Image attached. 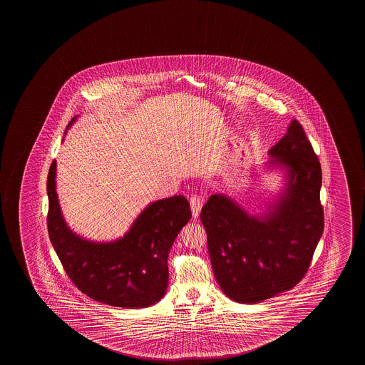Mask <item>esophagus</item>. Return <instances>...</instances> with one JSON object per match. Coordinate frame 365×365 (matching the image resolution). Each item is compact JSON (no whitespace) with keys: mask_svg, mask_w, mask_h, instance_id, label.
I'll list each match as a JSON object with an SVG mask.
<instances>
[{"mask_svg":"<svg viewBox=\"0 0 365 365\" xmlns=\"http://www.w3.org/2000/svg\"><path fill=\"white\" fill-rule=\"evenodd\" d=\"M190 205H191L192 216L193 219H197L202 209V198L200 196H192L190 198Z\"/></svg>","mask_w":365,"mask_h":365,"instance_id":"esophagus-1","label":"esophagus"}]
</instances>
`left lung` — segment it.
Masks as SVG:
<instances>
[{"mask_svg": "<svg viewBox=\"0 0 365 365\" xmlns=\"http://www.w3.org/2000/svg\"><path fill=\"white\" fill-rule=\"evenodd\" d=\"M266 169L284 172V187L263 212L252 214L227 193L201 211L212 271L222 293L256 304L293 289L307 274L323 233L322 170L298 120L269 150Z\"/></svg>", "mask_w": 365, "mask_h": 365, "instance_id": "left-lung-1", "label": "left lung"}]
</instances>
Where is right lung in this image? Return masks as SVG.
Returning <instances> with one entry per match:
<instances>
[{
  "label": "right lung",
  "mask_w": 365,
  "mask_h": 365,
  "mask_svg": "<svg viewBox=\"0 0 365 365\" xmlns=\"http://www.w3.org/2000/svg\"><path fill=\"white\" fill-rule=\"evenodd\" d=\"M47 193L49 238L67 275L83 293L127 309L148 308L164 297L169 251L192 217L185 196L150 203L123 237L94 242L75 233L63 219L56 192V162L49 168Z\"/></svg>",
  "instance_id": "right-lung-1"
}]
</instances>
